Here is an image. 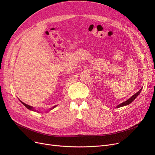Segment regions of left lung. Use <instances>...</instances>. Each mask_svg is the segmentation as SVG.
<instances>
[{
  "mask_svg": "<svg viewBox=\"0 0 155 155\" xmlns=\"http://www.w3.org/2000/svg\"><path fill=\"white\" fill-rule=\"evenodd\" d=\"M142 89V88H141V89H140V90L138 92H137V93L134 94L132 97H130L129 100H127L125 101H124V102H123V103H121V104H120L119 105L117 106V108H119V107H124V106H125V105H127L130 104V103L132 102V101L135 99V98L137 97L139 95V94L140 93V92H141Z\"/></svg>",
  "mask_w": 155,
  "mask_h": 155,
  "instance_id": "obj_1",
  "label": "left lung"
}]
</instances>
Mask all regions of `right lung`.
Listing matches in <instances>:
<instances>
[{"label": "right lung", "mask_w": 155, "mask_h": 155, "mask_svg": "<svg viewBox=\"0 0 155 155\" xmlns=\"http://www.w3.org/2000/svg\"><path fill=\"white\" fill-rule=\"evenodd\" d=\"M21 101V100H20ZM21 102L22 103V104H23V105H24L26 108H27V109H30V110H34V109H33V107H31V106H30V105H27V104H25V103H23L22 101H21ZM55 107H56V106H54L53 108H54Z\"/></svg>", "instance_id": "1"}]
</instances>
